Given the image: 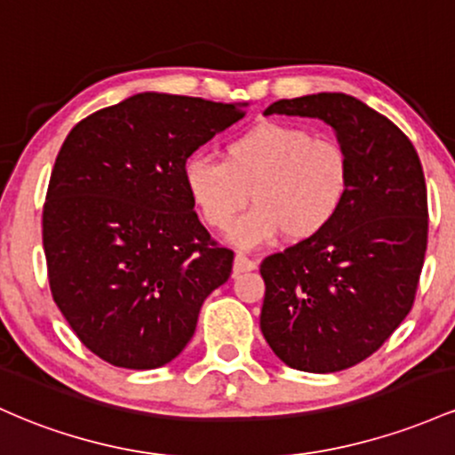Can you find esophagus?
I'll return each mask as SVG.
<instances>
[{
    "label": "esophagus",
    "instance_id": "esophagus-1",
    "mask_svg": "<svg viewBox=\"0 0 455 455\" xmlns=\"http://www.w3.org/2000/svg\"><path fill=\"white\" fill-rule=\"evenodd\" d=\"M257 267V261L248 259L246 254H235V261H233V274H242V272H252Z\"/></svg>",
    "mask_w": 455,
    "mask_h": 455
}]
</instances>
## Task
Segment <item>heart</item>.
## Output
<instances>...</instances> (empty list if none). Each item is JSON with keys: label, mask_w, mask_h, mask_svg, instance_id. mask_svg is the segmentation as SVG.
Segmentation results:
<instances>
[{"label": "heart", "mask_w": 455, "mask_h": 455, "mask_svg": "<svg viewBox=\"0 0 455 455\" xmlns=\"http://www.w3.org/2000/svg\"><path fill=\"white\" fill-rule=\"evenodd\" d=\"M183 183L204 224L218 231L231 227L251 192L254 207L231 231L239 248L263 246L281 233L289 242H308L341 213L349 162L332 140L313 138L300 124L263 121L228 140L222 162L192 155Z\"/></svg>", "instance_id": "obj_1"}]
</instances>
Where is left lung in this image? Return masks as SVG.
Segmentation results:
<instances>
[{"label": "left lung", "mask_w": 455, "mask_h": 455, "mask_svg": "<svg viewBox=\"0 0 455 455\" xmlns=\"http://www.w3.org/2000/svg\"><path fill=\"white\" fill-rule=\"evenodd\" d=\"M266 114L331 124L349 192L322 235L261 263V332L291 369L332 373L365 361L411 313L427 248V189L412 142L343 92L281 99Z\"/></svg>", "instance_id": "left-lung-1"}]
</instances>
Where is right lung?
Wrapping results in <instances>:
<instances>
[{
	"mask_svg": "<svg viewBox=\"0 0 455 455\" xmlns=\"http://www.w3.org/2000/svg\"><path fill=\"white\" fill-rule=\"evenodd\" d=\"M248 103L140 92L71 129L43 207L52 296L90 352L157 369L183 352L233 251L203 227L183 183L188 157Z\"/></svg>",
	"mask_w": 455,
	"mask_h": 455,
	"instance_id": "add662e5",
	"label": "right lung"
}]
</instances>
